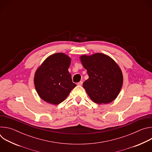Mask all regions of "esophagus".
I'll return each instance as SVG.
<instances>
[{
    "label": "esophagus",
    "mask_w": 152,
    "mask_h": 152,
    "mask_svg": "<svg viewBox=\"0 0 152 152\" xmlns=\"http://www.w3.org/2000/svg\"><path fill=\"white\" fill-rule=\"evenodd\" d=\"M82 83H83V82H82V81H80V82H78L77 84V85H82Z\"/></svg>",
    "instance_id": "34e87169"
}]
</instances>
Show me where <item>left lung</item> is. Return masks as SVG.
Masks as SVG:
<instances>
[{"label": "left lung", "mask_w": 152, "mask_h": 152, "mask_svg": "<svg viewBox=\"0 0 152 152\" xmlns=\"http://www.w3.org/2000/svg\"><path fill=\"white\" fill-rule=\"evenodd\" d=\"M80 59L89 76L83 86L90 99L99 104L114 100L123 82L118 65L111 57L101 53L82 55Z\"/></svg>", "instance_id": "left-lung-1"}]
</instances>
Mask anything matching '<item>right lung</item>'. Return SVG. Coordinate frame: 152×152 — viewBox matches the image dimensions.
<instances>
[{
  "instance_id": "add662e5",
  "label": "right lung",
  "mask_w": 152,
  "mask_h": 152,
  "mask_svg": "<svg viewBox=\"0 0 152 152\" xmlns=\"http://www.w3.org/2000/svg\"><path fill=\"white\" fill-rule=\"evenodd\" d=\"M70 63L69 56L56 53L41 64L34 76L35 87L41 99L49 103L58 104L67 97L76 86L68 70Z\"/></svg>"
}]
</instances>
